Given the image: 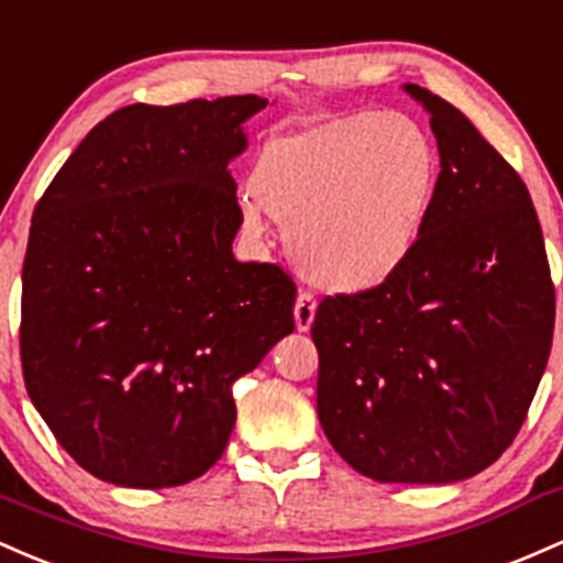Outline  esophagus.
Returning <instances> with one entry per match:
<instances>
[{
	"mask_svg": "<svg viewBox=\"0 0 563 563\" xmlns=\"http://www.w3.org/2000/svg\"><path fill=\"white\" fill-rule=\"evenodd\" d=\"M313 316H316V298L311 292H302L298 295V300H295V327H298L300 332L311 330L313 324Z\"/></svg>",
	"mask_w": 563,
	"mask_h": 563,
	"instance_id": "obj_1",
	"label": "esophagus"
}]
</instances>
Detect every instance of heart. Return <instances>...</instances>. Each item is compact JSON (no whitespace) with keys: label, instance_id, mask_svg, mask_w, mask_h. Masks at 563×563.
Wrapping results in <instances>:
<instances>
[{"label":"heart","instance_id":"obj_1","mask_svg":"<svg viewBox=\"0 0 563 563\" xmlns=\"http://www.w3.org/2000/svg\"><path fill=\"white\" fill-rule=\"evenodd\" d=\"M441 156L418 119L358 111L276 137L257 156L242 220L261 207L287 229L295 263L334 292H364L407 263L439 194Z\"/></svg>","mask_w":563,"mask_h":563}]
</instances>
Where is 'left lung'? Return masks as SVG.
I'll return each mask as SVG.
<instances>
[{
	"instance_id": "8db88e82",
	"label": "left lung",
	"mask_w": 563,
	"mask_h": 563,
	"mask_svg": "<svg viewBox=\"0 0 563 563\" xmlns=\"http://www.w3.org/2000/svg\"><path fill=\"white\" fill-rule=\"evenodd\" d=\"M407 92L431 113L439 194L394 276L316 308V412L362 476L452 484L521 431L551 356L555 289L519 173L452 103Z\"/></svg>"
}]
</instances>
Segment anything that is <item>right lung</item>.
Instances as JSON below:
<instances>
[{
	"label": "right lung",
	"mask_w": 563,
	"mask_h": 563,
	"mask_svg": "<svg viewBox=\"0 0 563 563\" xmlns=\"http://www.w3.org/2000/svg\"><path fill=\"white\" fill-rule=\"evenodd\" d=\"M268 100L124 106L36 201L21 295L26 390L100 482L199 478L236 422L231 383L295 330L292 276L233 261L229 162Z\"/></svg>",
	"instance_id": "right-lung-1"
}]
</instances>
